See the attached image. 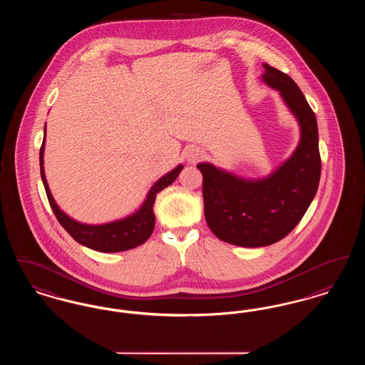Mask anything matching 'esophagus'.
Masks as SVG:
<instances>
[{
  "label": "esophagus",
  "mask_w": 365,
  "mask_h": 365,
  "mask_svg": "<svg viewBox=\"0 0 365 365\" xmlns=\"http://www.w3.org/2000/svg\"><path fill=\"white\" fill-rule=\"evenodd\" d=\"M202 157H204V152H202V150L192 149L190 153L187 155V160H189V163H191V164H195V163H198Z\"/></svg>",
  "instance_id": "obj_1"
}]
</instances>
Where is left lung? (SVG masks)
I'll return each mask as SVG.
<instances>
[{
	"label": "left lung",
	"instance_id": "left-lung-1",
	"mask_svg": "<svg viewBox=\"0 0 365 365\" xmlns=\"http://www.w3.org/2000/svg\"><path fill=\"white\" fill-rule=\"evenodd\" d=\"M262 81L279 90L301 127L293 156L260 180H245L209 163L202 174L204 215L212 232L222 241L242 247L268 246L293 231L319 187L322 160L312 108L294 81L264 64Z\"/></svg>",
	"mask_w": 365,
	"mask_h": 365
}]
</instances>
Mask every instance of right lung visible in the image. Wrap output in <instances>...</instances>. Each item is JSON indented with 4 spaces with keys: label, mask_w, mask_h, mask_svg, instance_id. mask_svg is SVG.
Here are the masks:
<instances>
[{
    "label": "right lung",
    "mask_w": 365,
    "mask_h": 365,
    "mask_svg": "<svg viewBox=\"0 0 365 365\" xmlns=\"http://www.w3.org/2000/svg\"><path fill=\"white\" fill-rule=\"evenodd\" d=\"M43 149H45V138L39 150L41 176H42V182L45 186L49 204L58 223L66 228V231L76 242L103 253H116V252L130 250L149 240V237L155 230L156 217L153 213V205L156 201L157 192L170 186L183 170V165H178L171 173L160 178L152 186L142 207L131 216L118 222L106 223V225L90 226V225H83L71 219L70 216H67L54 202L45 178V171H43Z\"/></svg>",
    "instance_id": "1"
}]
</instances>
